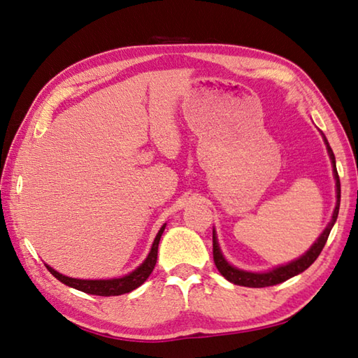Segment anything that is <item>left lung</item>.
<instances>
[{
    "instance_id": "obj_1",
    "label": "left lung",
    "mask_w": 358,
    "mask_h": 358,
    "mask_svg": "<svg viewBox=\"0 0 358 358\" xmlns=\"http://www.w3.org/2000/svg\"><path fill=\"white\" fill-rule=\"evenodd\" d=\"M321 135H323L324 139V144H326V149L329 153V158L332 161V169H334V178H335V186H337V203H335V209L332 213V219L331 222L327 223V227L324 228L323 233L320 234V237L312 247L306 251L303 256H299L295 261H292L285 265H279V267L271 268L268 271H247V270H241L234 267V265H231L225 256H223L222 250H220V245L219 241H217V234H215V229H213V255H214V262H215V267L222 273V276L228 279L229 282H233L236 285H243V287H255V289H261V287H270V285H276V284H281L287 279H290L293 276L299 275V273H303L304 270H307L310 267V265L317 261V257L320 256L321 251H323L324 245L327 242V237L331 234V229L335 225V222H337V217H338V209H340V197H341V189H340V178H338V172H337V164H335V155L331 149V145H329L327 139L324 136V133L321 131Z\"/></svg>"
}]
</instances>
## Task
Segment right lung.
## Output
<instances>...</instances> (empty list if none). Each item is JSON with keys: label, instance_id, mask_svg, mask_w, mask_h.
Returning a JSON list of instances; mask_svg holds the SVG:
<instances>
[{"label": "right lung", "instance_id": "right-lung-1", "mask_svg": "<svg viewBox=\"0 0 358 358\" xmlns=\"http://www.w3.org/2000/svg\"><path fill=\"white\" fill-rule=\"evenodd\" d=\"M166 223L159 228L155 241L152 243V248L149 255L144 259L141 265L130 271L129 275L121 276V278H111V279H77V278H69L62 275V273L55 271L52 267L46 265V268L54 278H57L60 282H63L68 287H73L76 290L85 292L88 295H99V296H117L124 295V293H130L131 290L138 289L139 285L145 282V279L150 276V273L155 268L157 257H158V243L161 236L164 233Z\"/></svg>", "mask_w": 358, "mask_h": 358}]
</instances>
